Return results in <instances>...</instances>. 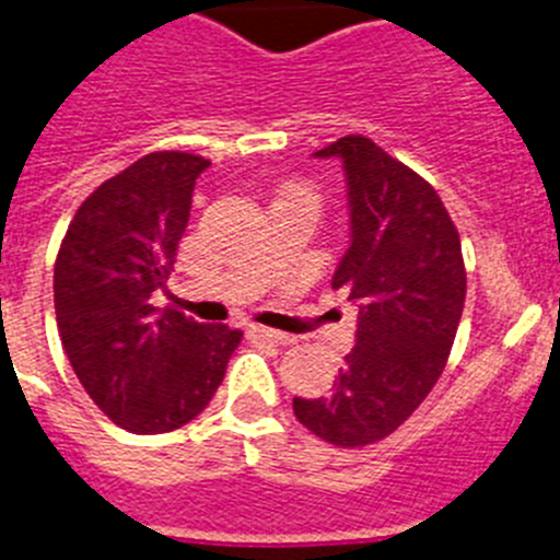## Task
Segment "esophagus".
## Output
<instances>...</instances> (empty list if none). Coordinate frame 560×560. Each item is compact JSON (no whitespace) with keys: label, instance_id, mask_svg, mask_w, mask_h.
<instances>
[{"label":"esophagus","instance_id":"34e87169","mask_svg":"<svg viewBox=\"0 0 560 560\" xmlns=\"http://www.w3.org/2000/svg\"><path fill=\"white\" fill-rule=\"evenodd\" d=\"M248 337L262 339V342H273V345H290L292 342L290 334L273 331V328H265V326H250L248 328Z\"/></svg>","mask_w":560,"mask_h":560}]
</instances>
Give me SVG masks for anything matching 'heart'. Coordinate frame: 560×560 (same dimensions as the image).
I'll list each match as a JSON object with an SVG mask.
<instances>
[{
    "instance_id": "obj_1",
    "label": "heart",
    "mask_w": 560,
    "mask_h": 560,
    "mask_svg": "<svg viewBox=\"0 0 560 560\" xmlns=\"http://www.w3.org/2000/svg\"><path fill=\"white\" fill-rule=\"evenodd\" d=\"M287 196H298V198H306V201H312L317 207V196L312 190H306V187H292L290 192H287Z\"/></svg>"
}]
</instances>
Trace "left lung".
<instances>
[{
    "instance_id": "8db88e82",
    "label": "left lung",
    "mask_w": 560,
    "mask_h": 560,
    "mask_svg": "<svg viewBox=\"0 0 560 560\" xmlns=\"http://www.w3.org/2000/svg\"><path fill=\"white\" fill-rule=\"evenodd\" d=\"M317 156H339L348 176L351 245L331 287L359 304V328L331 395L295 398L292 409L328 445L364 447L404 425L445 370L467 270L456 223L409 165L364 135Z\"/></svg>"
}]
</instances>
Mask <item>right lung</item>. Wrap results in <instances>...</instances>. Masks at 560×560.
Returning <instances> with one entry per match:
<instances>
[{
    "instance_id": "right-lung-1",
    "label": "right lung",
    "mask_w": 560,
    "mask_h": 560,
    "mask_svg": "<svg viewBox=\"0 0 560 560\" xmlns=\"http://www.w3.org/2000/svg\"><path fill=\"white\" fill-rule=\"evenodd\" d=\"M209 160L151 151L102 182L68 223L55 262L66 357L93 404L132 433H168L201 415L243 331L156 310Z\"/></svg>"
}]
</instances>
